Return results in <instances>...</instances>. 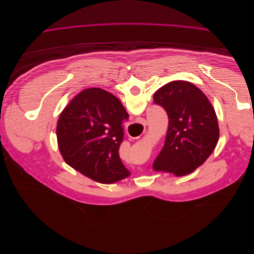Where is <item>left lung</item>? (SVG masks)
Returning <instances> with one entry per match:
<instances>
[{
  "mask_svg": "<svg viewBox=\"0 0 254 254\" xmlns=\"http://www.w3.org/2000/svg\"><path fill=\"white\" fill-rule=\"evenodd\" d=\"M153 102L168 115V129L153 170L184 176L210 157L219 137L216 113L193 83L175 80L160 88Z\"/></svg>",
  "mask_w": 254,
  "mask_h": 254,
  "instance_id": "left-lung-1",
  "label": "left lung"
}]
</instances>
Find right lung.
Masks as SVG:
<instances>
[{"instance_id":"1","label":"right lung","mask_w":254,"mask_h":254,"mask_svg":"<svg viewBox=\"0 0 254 254\" xmlns=\"http://www.w3.org/2000/svg\"><path fill=\"white\" fill-rule=\"evenodd\" d=\"M129 115L120 99L99 88L81 91L61 112L57 124L59 150L65 162L101 183L130 175L120 159L123 123Z\"/></svg>"}]
</instances>
